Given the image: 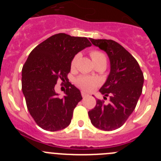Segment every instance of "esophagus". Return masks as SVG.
<instances>
[{
  "label": "esophagus",
  "instance_id": "1",
  "mask_svg": "<svg viewBox=\"0 0 161 161\" xmlns=\"http://www.w3.org/2000/svg\"><path fill=\"white\" fill-rule=\"evenodd\" d=\"M81 96L83 97H86L89 96V94L86 93H85V92H81Z\"/></svg>",
  "mask_w": 161,
  "mask_h": 161
}]
</instances>
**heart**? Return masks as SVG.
Wrapping results in <instances>:
<instances>
[{"mask_svg": "<svg viewBox=\"0 0 161 161\" xmlns=\"http://www.w3.org/2000/svg\"><path fill=\"white\" fill-rule=\"evenodd\" d=\"M90 56L92 58L93 64H106V56L104 53L99 51H92L90 52ZM79 55H76L72 59L71 62V67L74 68L76 65V60H77ZM75 83L77 85L78 87L80 88L81 89L85 91H90L94 89L98 84V80L96 78L91 77L88 76H80L77 77L75 80Z\"/></svg>", "mask_w": 161, "mask_h": 161, "instance_id": "heart-1", "label": "heart"}]
</instances>
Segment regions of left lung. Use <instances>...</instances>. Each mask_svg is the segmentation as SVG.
I'll return each mask as SVG.
<instances>
[{"label":"left lung","mask_w":161,"mask_h":161,"mask_svg":"<svg viewBox=\"0 0 161 161\" xmlns=\"http://www.w3.org/2000/svg\"><path fill=\"white\" fill-rule=\"evenodd\" d=\"M94 46L106 52L110 62V72L100 89L104 99L97 100L89 111L91 123L103 130H113L123 126L137 105L142 93L143 74L136 59L123 46L111 39L89 38Z\"/></svg>","instance_id":"obj_1"}]
</instances>
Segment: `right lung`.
Wrapping results in <instances>:
<instances>
[{
	"label": "right lung",
	"mask_w": 161,
	"mask_h": 161,
	"mask_svg": "<svg viewBox=\"0 0 161 161\" xmlns=\"http://www.w3.org/2000/svg\"><path fill=\"white\" fill-rule=\"evenodd\" d=\"M91 45L87 38L59 33L30 53L22 70V89L30 114L43 130L57 131L70 124L80 92L68 82L65 96L59 98L54 86L58 80L68 81L72 59Z\"/></svg>",
	"instance_id": "right-lung-1"
}]
</instances>
